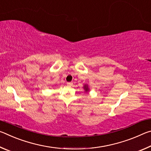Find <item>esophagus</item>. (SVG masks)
<instances>
[{
	"mask_svg": "<svg viewBox=\"0 0 151 151\" xmlns=\"http://www.w3.org/2000/svg\"><path fill=\"white\" fill-rule=\"evenodd\" d=\"M73 83L72 82H68V83H67V85H68V86H72L73 85Z\"/></svg>",
	"mask_w": 151,
	"mask_h": 151,
	"instance_id": "esophagus-1",
	"label": "esophagus"
}]
</instances>
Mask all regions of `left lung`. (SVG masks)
<instances>
[{"mask_svg":"<svg viewBox=\"0 0 151 151\" xmlns=\"http://www.w3.org/2000/svg\"><path fill=\"white\" fill-rule=\"evenodd\" d=\"M84 88H85V90L86 91V92H87L88 91V88L87 85H85V86H84Z\"/></svg>","mask_w":151,"mask_h":151,"instance_id":"left-lung-1","label":"left lung"}]
</instances>
